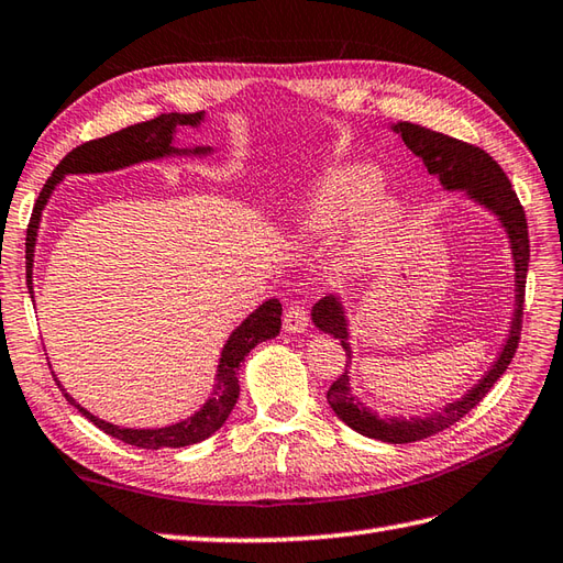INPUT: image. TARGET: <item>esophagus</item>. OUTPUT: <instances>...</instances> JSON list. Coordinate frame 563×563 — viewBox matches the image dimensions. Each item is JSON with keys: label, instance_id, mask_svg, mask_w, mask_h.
Returning <instances> with one entry per match:
<instances>
[{"label": "esophagus", "instance_id": "1", "mask_svg": "<svg viewBox=\"0 0 563 563\" xmlns=\"http://www.w3.org/2000/svg\"><path fill=\"white\" fill-rule=\"evenodd\" d=\"M306 328H308V313H306V308L298 306V303L286 308V313H284V330L291 332V334H298V332H303Z\"/></svg>", "mask_w": 563, "mask_h": 563}]
</instances>
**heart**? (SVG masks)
Instances as JSON below:
<instances>
[{
	"label": "heart",
	"instance_id": "obj_1",
	"mask_svg": "<svg viewBox=\"0 0 563 563\" xmlns=\"http://www.w3.org/2000/svg\"><path fill=\"white\" fill-rule=\"evenodd\" d=\"M383 185V170L371 164L328 168L294 207L296 227L316 239H330L361 217L358 241L373 253L390 239L405 217L397 197H378Z\"/></svg>",
	"mask_w": 563,
	"mask_h": 563
}]
</instances>
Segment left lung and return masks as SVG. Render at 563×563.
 <instances>
[{"instance_id": "1", "label": "left lung", "mask_w": 563, "mask_h": 563, "mask_svg": "<svg viewBox=\"0 0 563 563\" xmlns=\"http://www.w3.org/2000/svg\"><path fill=\"white\" fill-rule=\"evenodd\" d=\"M390 130L402 136L409 152L423 161V166H427L431 176L439 178L443 190L465 192V197H470L474 205L492 211L498 219V223H501V229L508 235L516 277L514 318H510V330L496 361L479 378V383H474L465 395L460 399H453V402H448L441 411H433V415L427 417H378V411H373L361 402L352 390V376H349L354 352L352 344H349V320L342 298L324 296L313 306V313L310 316H313L316 328L324 334H332L334 340H340L342 349L346 352L344 373H340V378H336L328 390V402L334 415L340 417L349 429H354L361 435H368V439H376L383 443H415L421 439H429V435L439 431L451 429L455 421H460L467 411H472L482 402L486 393L494 387V383L504 376L510 361H514L522 328V298H526L530 239L526 211H522L518 202V195L514 192V187H510L501 166H498L484 148L411 122H397Z\"/></svg>"}]
</instances>
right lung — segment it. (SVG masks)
<instances>
[{
    "label": "right lung",
    "mask_w": 563,
    "mask_h": 563,
    "mask_svg": "<svg viewBox=\"0 0 563 563\" xmlns=\"http://www.w3.org/2000/svg\"><path fill=\"white\" fill-rule=\"evenodd\" d=\"M205 122V112H164L154 120H146L140 124H132V128H124L120 132H112L101 140L86 142L59 161V166L53 170V176L47 178L45 187L35 199L31 223L26 231V282H29V294L33 298V253H35V241H37V229H41V217L47 205L49 195L57 187V183L65 176H79V173H110L120 170L134 164H142V161H158V158H170V156H209L214 148L211 146H176V132L180 128H192L197 130L199 124ZM282 330V303L277 298H269V301L255 308L239 328L231 332L221 349V358L217 366V383L211 387V397L199 407L192 417H187L178 423H170V427L161 429H124L118 423H110L93 417L89 409H84L77 399L67 395L65 387L57 380V385L65 393L67 402L77 407L81 415L93 421L98 429L106 431L112 439L122 443H130L136 448H146V451H158V448H185L209 439L211 433H217L223 423H227L231 409L239 402L241 385H239V371L241 361L250 354V349L257 346L260 342L272 340Z\"/></svg>",
    "instance_id": "1"
}]
</instances>
